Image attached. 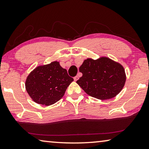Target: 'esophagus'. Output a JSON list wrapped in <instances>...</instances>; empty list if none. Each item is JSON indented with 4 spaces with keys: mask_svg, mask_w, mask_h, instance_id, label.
I'll use <instances>...</instances> for the list:
<instances>
[{
    "mask_svg": "<svg viewBox=\"0 0 149 149\" xmlns=\"http://www.w3.org/2000/svg\"><path fill=\"white\" fill-rule=\"evenodd\" d=\"M78 79H79V76H77H77H75V77L74 78V79L75 81H77L78 80Z\"/></svg>",
    "mask_w": 149,
    "mask_h": 149,
    "instance_id": "34e87169",
    "label": "esophagus"
}]
</instances>
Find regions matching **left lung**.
<instances>
[{
	"label": "left lung",
	"instance_id": "8db88e82",
	"mask_svg": "<svg viewBox=\"0 0 149 149\" xmlns=\"http://www.w3.org/2000/svg\"><path fill=\"white\" fill-rule=\"evenodd\" d=\"M79 72L83 75L77 84L87 95L100 100L116 97L126 81L123 65L108 57L87 58L79 67Z\"/></svg>",
	"mask_w": 149,
	"mask_h": 149
}]
</instances>
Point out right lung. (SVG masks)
I'll list each match as a JSON object with an SVG mask.
<instances>
[{"label":"right lung","mask_w":149,"mask_h":149,"mask_svg":"<svg viewBox=\"0 0 149 149\" xmlns=\"http://www.w3.org/2000/svg\"><path fill=\"white\" fill-rule=\"evenodd\" d=\"M73 81L60 62L54 61L35 68L27 77L25 85L35 102L50 106L62 99Z\"/></svg>","instance_id":"right-lung-1"}]
</instances>
